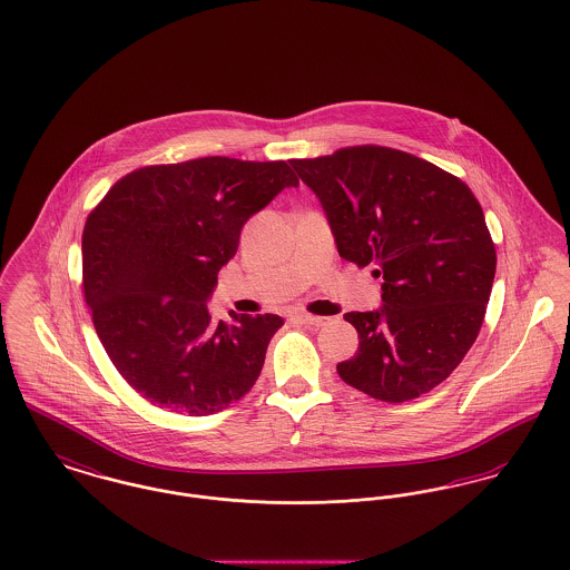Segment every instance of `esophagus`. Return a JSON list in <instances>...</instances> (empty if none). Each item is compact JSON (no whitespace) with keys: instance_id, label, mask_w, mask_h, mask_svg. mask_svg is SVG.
Here are the masks:
<instances>
[{"instance_id":"obj_1","label":"esophagus","mask_w":570,"mask_h":570,"mask_svg":"<svg viewBox=\"0 0 570 570\" xmlns=\"http://www.w3.org/2000/svg\"><path fill=\"white\" fill-rule=\"evenodd\" d=\"M299 324H306V326H315V328H322L330 324L328 317H317V315H308V313H299L296 315Z\"/></svg>"}]
</instances>
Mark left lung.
I'll return each instance as SVG.
<instances>
[{
	"label": "left lung",
	"mask_w": 570,
	"mask_h": 570,
	"mask_svg": "<svg viewBox=\"0 0 570 570\" xmlns=\"http://www.w3.org/2000/svg\"><path fill=\"white\" fill-rule=\"evenodd\" d=\"M326 212L338 255L375 264L382 306L345 313L358 352L336 364L364 394L403 403L442 384L479 336L495 246L468 184L407 151L356 146L292 160Z\"/></svg>",
	"instance_id": "1"
}]
</instances>
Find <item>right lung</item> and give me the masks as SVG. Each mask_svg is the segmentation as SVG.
<instances>
[{
	"label": "right lung",
	"instance_id": "add662e5",
	"mask_svg": "<svg viewBox=\"0 0 570 570\" xmlns=\"http://www.w3.org/2000/svg\"><path fill=\"white\" fill-rule=\"evenodd\" d=\"M298 184L285 160L206 156L137 169L91 210L81 250L94 328L151 405L210 416L257 382L283 320L229 311L234 324H216L208 299L244 223Z\"/></svg>",
	"mask_w": 570,
	"mask_h": 570
}]
</instances>
